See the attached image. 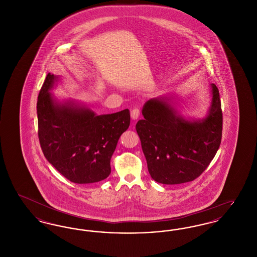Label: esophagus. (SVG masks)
I'll list each match as a JSON object with an SVG mask.
<instances>
[{
  "instance_id": "esophagus-1",
  "label": "esophagus",
  "mask_w": 257,
  "mask_h": 257,
  "mask_svg": "<svg viewBox=\"0 0 257 257\" xmlns=\"http://www.w3.org/2000/svg\"><path fill=\"white\" fill-rule=\"evenodd\" d=\"M139 116H140V110L137 109V108H134L133 110H131V118L133 120H137L139 118Z\"/></svg>"
}]
</instances>
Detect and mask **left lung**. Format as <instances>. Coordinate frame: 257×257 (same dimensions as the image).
Listing matches in <instances>:
<instances>
[{"mask_svg":"<svg viewBox=\"0 0 257 257\" xmlns=\"http://www.w3.org/2000/svg\"><path fill=\"white\" fill-rule=\"evenodd\" d=\"M211 102L203 118H186L177 110L175 97L148 100L144 119L136 130L152 179L166 185L195 180L215 157L221 141L222 113L219 89L211 84Z\"/></svg>","mask_w":257,"mask_h":257,"instance_id":"8db88e82","label":"left lung"}]
</instances>
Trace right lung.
Returning <instances> with one entry per match:
<instances>
[{"label": "right lung", "mask_w": 257, "mask_h": 257, "mask_svg": "<svg viewBox=\"0 0 257 257\" xmlns=\"http://www.w3.org/2000/svg\"><path fill=\"white\" fill-rule=\"evenodd\" d=\"M59 76L48 73L37 98L38 138L45 158L65 178L95 183L110 173V158L130 125L128 109L98 115L74 100L51 92Z\"/></svg>", "instance_id": "1"}]
</instances>
